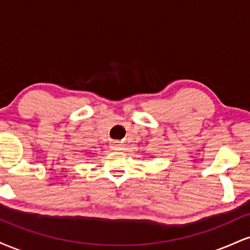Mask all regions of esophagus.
<instances>
[{
  "label": "esophagus",
  "mask_w": 250,
  "mask_h": 250,
  "mask_svg": "<svg viewBox=\"0 0 250 250\" xmlns=\"http://www.w3.org/2000/svg\"><path fill=\"white\" fill-rule=\"evenodd\" d=\"M111 148H113L114 150H122L123 145H122L121 142H117V141H115V142L111 143Z\"/></svg>",
  "instance_id": "1"
}]
</instances>
